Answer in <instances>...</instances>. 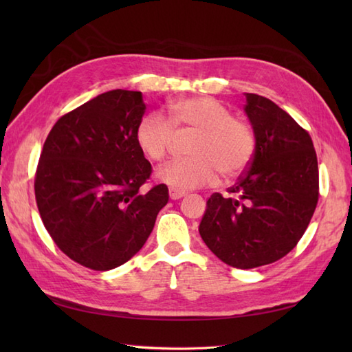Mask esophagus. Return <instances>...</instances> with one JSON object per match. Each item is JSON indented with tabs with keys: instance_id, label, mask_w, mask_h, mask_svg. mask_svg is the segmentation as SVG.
I'll list each match as a JSON object with an SVG mask.
<instances>
[{
	"instance_id": "obj_1",
	"label": "esophagus",
	"mask_w": 352,
	"mask_h": 352,
	"mask_svg": "<svg viewBox=\"0 0 352 352\" xmlns=\"http://www.w3.org/2000/svg\"><path fill=\"white\" fill-rule=\"evenodd\" d=\"M184 195H186V193L182 192V190L169 189V198H170V199H180V198H183Z\"/></svg>"
}]
</instances>
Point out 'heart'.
<instances>
[{
	"mask_svg": "<svg viewBox=\"0 0 352 352\" xmlns=\"http://www.w3.org/2000/svg\"><path fill=\"white\" fill-rule=\"evenodd\" d=\"M170 119L148 113L136 129V142L149 160L162 162L180 136H192V159L175 160L157 172L159 180L175 190L213 184L241 177L250 168L257 149V136L250 122L231 116L227 106L212 96H192L169 106Z\"/></svg>",
	"mask_w": 352,
	"mask_h": 352,
	"instance_id": "1",
	"label": "heart"
}]
</instances>
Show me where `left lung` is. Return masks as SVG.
Wrapping results in <instances>:
<instances>
[{
    "mask_svg": "<svg viewBox=\"0 0 352 352\" xmlns=\"http://www.w3.org/2000/svg\"><path fill=\"white\" fill-rule=\"evenodd\" d=\"M257 136L254 160L231 197L213 193L199 234L216 257L237 269L274 263L295 248L319 199L318 157L307 130L257 94H245Z\"/></svg>",
    "mask_w": 352,
    "mask_h": 352,
    "instance_id": "8db88e82",
    "label": "left lung"
}]
</instances>
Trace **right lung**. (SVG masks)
<instances>
[{"label": "right lung", "mask_w": 352, "mask_h": 352, "mask_svg": "<svg viewBox=\"0 0 352 352\" xmlns=\"http://www.w3.org/2000/svg\"><path fill=\"white\" fill-rule=\"evenodd\" d=\"M142 94L109 91L58 118L45 140L34 195L51 239L94 271L124 265L146 242L166 206V184L142 190L151 177L136 142Z\"/></svg>", "instance_id": "1"}]
</instances>
